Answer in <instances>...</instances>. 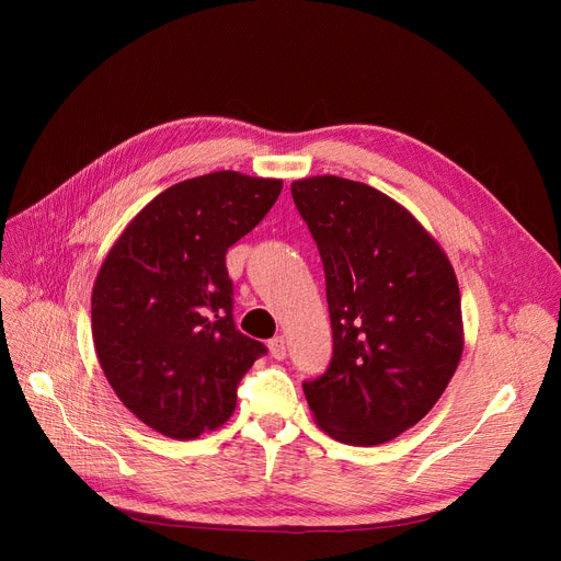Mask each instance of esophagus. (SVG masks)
<instances>
[{
    "label": "esophagus",
    "instance_id": "34e87169",
    "mask_svg": "<svg viewBox=\"0 0 561 561\" xmlns=\"http://www.w3.org/2000/svg\"><path fill=\"white\" fill-rule=\"evenodd\" d=\"M268 347H271V355H273L277 362L286 359V341H284V336H275V339L268 343Z\"/></svg>",
    "mask_w": 561,
    "mask_h": 561
}]
</instances>
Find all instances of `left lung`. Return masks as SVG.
<instances>
[{"instance_id": "1", "label": "left lung", "mask_w": 561, "mask_h": 561, "mask_svg": "<svg viewBox=\"0 0 561 561\" xmlns=\"http://www.w3.org/2000/svg\"><path fill=\"white\" fill-rule=\"evenodd\" d=\"M325 268L334 355L302 385L316 423L350 446L416 425L453 379L461 298L453 265L389 195L343 176L290 184Z\"/></svg>"}]
</instances>
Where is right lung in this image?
I'll return each instance as SVG.
<instances>
[{
    "mask_svg": "<svg viewBox=\"0 0 561 561\" xmlns=\"http://www.w3.org/2000/svg\"><path fill=\"white\" fill-rule=\"evenodd\" d=\"M282 180L220 170L165 188L127 225L93 286V341L115 396L170 438L233 414L265 345L233 322L227 250L252 231Z\"/></svg>",
    "mask_w": 561,
    "mask_h": 561,
    "instance_id": "right-lung-1",
    "label": "right lung"
}]
</instances>
